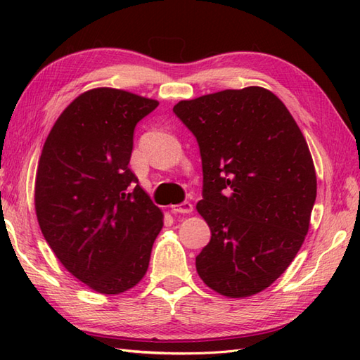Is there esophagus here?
I'll return each instance as SVG.
<instances>
[{
    "mask_svg": "<svg viewBox=\"0 0 360 360\" xmlns=\"http://www.w3.org/2000/svg\"><path fill=\"white\" fill-rule=\"evenodd\" d=\"M172 212L173 213H192L193 212V205L190 202H181V204H176L172 205Z\"/></svg>",
    "mask_w": 360,
    "mask_h": 360,
    "instance_id": "34e87169",
    "label": "esophagus"
}]
</instances>
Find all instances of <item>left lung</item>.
Returning a JSON list of instances; mask_svg holds the SVG:
<instances>
[{
    "instance_id": "1",
    "label": "left lung",
    "mask_w": 360,
    "mask_h": 360,
    "mask_svg": "<svg viewBox=\"0 0 360 360\" xmlns=\"http://www.w3.org/2000/svg\"><path fill=\"white\" fill-rule=\"evenodd\" d=\"M173 111L196 137L212 238L196 272L215 292L244 298L269 288L292 263L317 196L307 139L280 98L262 86L181 101Z\"/></svg>"
}]
</instances>
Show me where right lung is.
Returning <instances> with one entry per match:
<instances>
[{
	"label": "right lung",
	"instance_id": "right-lung-1",
	"mask_svg": "<svg viewBox=\"0 0 360 360\" xmlns=\"http://www.w3.org/2000/svg\"><path fill=\"white\" fill-rule=\"evenodd\" d=\"M159 105L116 88L85 91L49 131L35 176V213L68 272L98 294L134 288L164 213L129 170L137 122Z\"/></svg>",
	"mask_w": 360,
	"mask_h": 360
}]
</instances>
